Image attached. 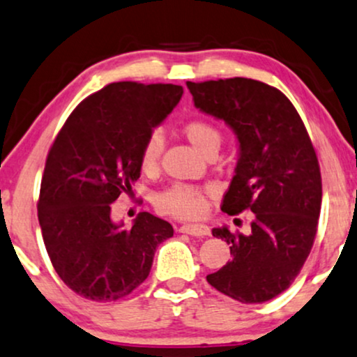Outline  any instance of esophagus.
Returning a JSON list of instances; mask_svg holds the SVG:
<instances>
[{
    "label": "esophagus",
    "mask_w": 357,
    "mask_h": 357,
    "mask_svg": "<svg viewBox=\"0 0 357 357\" xmlns=\"http://www.w3.org/2000/svg\"><path fill=\"white\" fill-rule=\"evenodd\" d=\"M180 231L187 233L192 236H208L210 228L206 225H200V223H188V225L180 227Z\"/></svg>",
    "instance_id": "34e87169"
}]
</instances>
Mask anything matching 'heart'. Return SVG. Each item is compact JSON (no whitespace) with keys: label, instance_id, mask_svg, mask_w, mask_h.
I'll list each match as a JSON object with an SVG mask.
<instances>
[{"label":"heart","instance_id":"1","mask_svg":"<svg viewBox=\"0 0 357 357\" xmlns=\"http://www.w3.org/2000/svg\"><path fill=\"white\" fill-rule=\"evenodd\" d=\"M182 134L185 135L197 151L205 155L217 152L222 142V134L212 122L205 119H190L182 126ZM162 151H164V139L158 132H152L140 149L139 164L145 174H152L157 170L160 162ZM210 190L188 185V183H172L164 190L153 197L158 212L170 215L175 218H197L202 217L206 210V199Z\"/></svg>","mask_w":357,"mask_h":357}]
</instances>
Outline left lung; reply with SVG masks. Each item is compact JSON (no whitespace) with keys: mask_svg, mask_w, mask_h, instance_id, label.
I'll use <instances>...</instances> for the list:
<instances>
[{"mask_svg":"<svg viewBox=\"0 0 357 357\" xmlns=\"http://www.w3.org/2000/svg\"><path fill=\"white\" fill-rule=\"evenodd\" d=\"M187 87L197 107L225 121L240 142L222 210L255 213L250 235L213 228L231 261L206 281L240 303L273 300L300 275L318 231L323 187L313 142L291 100L265 82L231 77Z\"/></svg>","mask_w":357,"mask_h":357,"instance_id":"left-lung-1","label":"left lung"}]
</instances>
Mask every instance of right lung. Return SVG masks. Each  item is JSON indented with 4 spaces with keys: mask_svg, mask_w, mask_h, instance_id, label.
<instances>
[{
    "mask_svg": "<svg viewBox=\"0 0 357 357\" xmlns=\"http://www.w3.org/2000/svg\"><path fill=\"white\" fill-rule=\"evenodd\" d=\"M182 86L122 81L87 96L56 135L41 180L38 218L59 278L92 301H117L149 276L153 255L174 235L140 212L132 228L111 220V204L140 177L145 139L178 104Z\"/></svg>",
    "mask_w": 357,
    "mask_h": 357,
    "instance_id": "right-lung-1",
    "label": "right lung"
}]
</instances>
